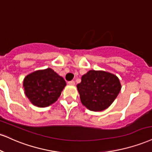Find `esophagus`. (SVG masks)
Returning <instances> with one entry per match:
<instances>
[{
	"label": "esophagus",
	"mask_w": 152,
	"mask_h": 152,
	"mask_svg": "<svg viewBox=\"0 0 152 152\" xmlns=\"http://www.w3.org/2000/svg\"><path fill=\"white\" fill-rule=\"evenodd\" d=\"M68 83L69 84V85H71V86H74V85H75V81H69Z\"/></svg>",
	"instance_id": "34e87169"
}]
</instances>
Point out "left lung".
I'll list each match as a JSON object with an SVG mask.
<instances>
[{
    "label": "left lung",
    "instance_id": "1",
    "mask_svg": "<svg viewBox=\"0 0 152 152\" xmlns=\"http://www.w3.org/2000/svg\"><path fill=\"white\" fill-rule=\"evenodd\" d=\"M76 87L81 103L94 112L107 108L121 90L118 76L107 71L96 70H90L83 75L81 82Z\"/></svg>",
    "mask_w": 152,
    "mask_h": 152
}]
</instances>
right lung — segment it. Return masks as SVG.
<instances>
[{
  "label": "right lung",
  "instance_id": "obj_1",
  "mask_svg": "<svg viewBox=\"0 0 152 152\" xmlns=\"http://www.w3.org/2000/svg\"><path fill=\"white\" fill-rule=\"evenodd\" d=\"M66 86L63 77L51 68L34 71L23 80L25 96L32 105L39 107L55 103Z\"/></svg>",
  "mask_w": 152,
  "mask_h": 152
}]
</instances>
